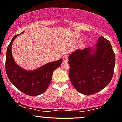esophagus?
<instances>
[{
  "instance_id": "1",
  "label": "esophagus",
  "mask_w": 122,
  "mask_h": 122,
  "mask_svg": "<svg viewBox=\"0 0 122 122\" xmlns=\"http://www.w3.org/2000/svg\"><path fill=\"white\" fill-rule=\"evenodd\" d=\"M62 59H63V61L64 62H67L68 60V57L66 55H65L62 57Z\"/></svg>"
}]
</instances>
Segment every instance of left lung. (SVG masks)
Listing matches in <instances>:
<instances>
[{
  "mask_svg": "<svg viewBox=\"0 0 122 122\" xmlns=\"http://www.w3.org/2000/svg\"><path fill=\"white\" fill-rule=\"evenodd\" d=\"M115 62L116 56L110 42L101 36L95 48L77 49L69 56L71 82L81 93H97L111 81Z\"/></svg>",
  "mask_w": 122,
  "mask_h": 122,
  "instance_id": "8db88e82",
  "label": "left lung"
}]
</instances>
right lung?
I'll list each match as a JSON object with an SVG mask.
<instances>
[{"instance_id": "obj_1", "label": "right lung", "mask_w": 122, "mask_h": 122, "mask_svg": "<svg viewBox=\"0 0 122 122\" xmlns=\"http://www.w3.org/2000/svg\"><path fill=\"white\" fill-rule=\"evenodd\" d=\"M18 35L13 38L6 50V74L11 84L22 93L30 96L39 95L47 90L54 71L61 65L62 59L46 63L35 70H25L15 63L11 53L13 42Z\"/></svg>"}]
</instances>
